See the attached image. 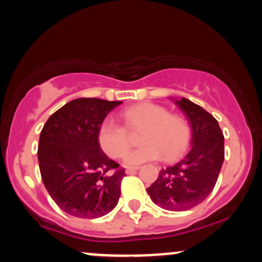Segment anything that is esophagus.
Returning a JSON list of instances; mask_svg holds the SVG:
<instances>
[{"label": "esophagus", "instance_id": "34e87169", "mask_svg": "<svg viewBox=\"0 0 262 262\" xmlns=\"http://www.w3.org/2000/svg\"><path fill=\"white\" fill-rule=\"evenodd\" d=\"M138 169H139V167H127V169H125V172H127V173H133Z\"/></svg>", "mask_w": 262, "mask_h": 262}]
</instances>
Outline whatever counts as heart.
Instances as JSON below:
<instances>
[{"label": "heart", "instance_id": "heart-1", "mask_svg": "<svg viewBox=\"0 0 262 262\" xmlns=\"http://www.w3.org/2000/svg\"><path fill=\"white\" fill-rule=\"evenodd\" d=\"M122 118L128 130H141L139 143L143 145L130 150L124 156V164L137 166L160 159L172 160L187 149L191 141V127L179 114L159 104L144 102L123 111ZM101 149L112 159H118L129 148V135L124 127L113 119H104L97 130Z\"/></svg>", "mask_w": 262, "mask_h": 262}]
</instances>
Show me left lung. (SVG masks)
Instances as JSON below:
<instances>
[{
  "mask_svg": "<svg viewBox=\"0 0 262 262\" xmlns=\"http://www.w3.org/2000/svg\"><path fill=\"white\" fill-rule=\"evenodd\" d=\"M173 101L191 125V150L162 169L146 192L159 207L180 212L202 203L214 188L224 161V137L217 119L202 107L185 97Z\"/></svg>",
  "mask_w": 262,
  "mask_h": 262,
  "instance_id": "8db88e82",
  "label": "left lung"
}]
</instances>
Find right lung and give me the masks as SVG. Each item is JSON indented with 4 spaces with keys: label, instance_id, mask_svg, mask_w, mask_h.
<instances>
[{
    "label": "right lung",
    "instance_id": "right-lung-1",
    "mask_svg": "<svg viewBox=\"0 0 262 262\" xmlns=\"http://www.w3.org/2000/svg\"><path fill=\"white\" fill-rule=\"evenodd\" d=\"M121 101L76 98L49 117L40 132L38 161L54 202L77 218L110 213L121 197L125 172L102 151L97 130ZM114 169L112 176L108 170Z\"/></svg>",
    "mask_w": 262,
    "mask_h": 262
}]
</instances>
